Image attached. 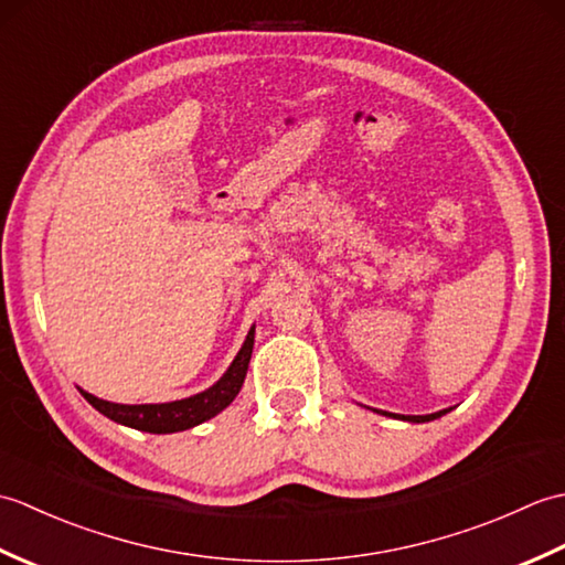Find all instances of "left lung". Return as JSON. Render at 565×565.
Masks as SVG:
<instances>
[{
  "label": "left lung",
  "instance_id": "obj_1",
  "mask_svg": "<svg viewBox=\"0 0 565 565\" xmlns=\"http://www.w3.org/2000/svg\"><path fill=\"white\" fill-rule=\"evenodd\" d=\"M449 411H439V413H431V415H393V417H401V419H407V423H429V419H437L441 415H447ZM386 415V413H383Z\"/></svg>",
  "mask_w": 565,
  "mask_h": 565
}]
</instances>
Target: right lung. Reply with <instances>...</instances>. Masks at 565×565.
Returning a JSON list of instances; mask_svg holds the SVG:
<instances>
[{"mask_svg":"<svg viewBox=\"0 0 565 565\" xmlns=\"http://www.w3.org/2000/svg\"><path fill=\"white\" fill-rule=\"evenodd\" d=\"M252 347H255V328L247 332L245 344L239 347L237 356L233 359V364L227 366L225 374L213 383L211 388L203 393L191 395V398L182 401H172V403H146V405H121V403H109L102 401L97 395H92L87 391H79L92 407H97L102 415L118 425L134 427L140 431H150V435H170V431H182L191 429L206 419L215 417L221 411H225L227 405L235 401V395L239 393L247 376V366H249V356H252Z\"/></svg>","mask_w":565,"mask_h":565,"instance_id":"obj_1","label":"right lung"}]
</instances>
